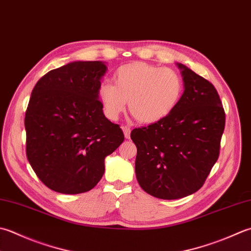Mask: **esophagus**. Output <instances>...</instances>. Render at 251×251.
<instances>
[{"instance_id":"obj_1","label":"esophagus","mask_w":251,"mask_h":251,"mask_svg":"<svg viewBox=\"0 0 251 251\" xmlns=\"http://www.w3.org/2000/svg\"><path fill=\"white\" fill-rule=\"evenodd\" d=\"M122 129H123V131H124L125 138H126V139H129V137H130V128H129V127L122 126Z\"/></svg>"}]
</instances>
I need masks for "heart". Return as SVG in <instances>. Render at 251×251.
<instances>
[{
  "instance_id": "b5f03b06",
  "label": "heart",
  "mask_w": 251,
  "mask_h": 251,
  "mask_svg": "<svg viewBox=\"0 0 251 251\" xmlns=\"http://www.w3.org/2000/svg\"><path fill=\"white\" fill-rule=\"evenodd\" d=\"M114 83L102 81L98 98L110 120H117L128 110L141 124H154L169 116L177 106L184 89L183 79L172 68L145 62L120 66L113 75Z\"/></svg>"
}]
</instances>
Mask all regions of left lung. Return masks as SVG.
<instances>
[{"instance_id":"1","label":"left lung","mask_w":251,"mask_h":251,"mask_svg":"<svg viewBox=\"0 0 251 251\" xmlns=\"http://www.w3.org/2000/svg\"><path fill=\"white\" fill-rule=\"evenodd\" d=\"M184 93L169 116L135 128L136 177L140 187L155 198L173 200L202 187L218 161L225 113L214 86L177 63Z\"/></svg>"}]
</instances>
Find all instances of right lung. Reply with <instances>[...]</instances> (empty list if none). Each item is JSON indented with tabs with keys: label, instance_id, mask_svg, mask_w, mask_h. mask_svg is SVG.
Wrapping results in <instances>:
<instances>
[{
	"label": "right lung",
	"instance_id": "obj_1",
	"mask_svg": "<svg viewBox=\"0 0 251 251\" xmlns=\"http://www.w3.org/2000/svg\"><path fill=\"white\" fill-rule=\"evenodd\" d=\"M105 72L101 61L72 62L47 73L31 92L25 115L27 159L56 193L91 190L104 173L105 156L124 141L98 98Z\"/></svg>",
	"mask_w": 251,
	"mask_h": 251
}]
</instances>
